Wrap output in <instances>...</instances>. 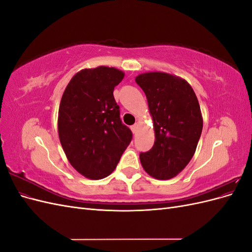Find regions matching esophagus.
Here are the masks:
<instances>
[{
    "instance_id": "34e87169",
    "label": "esophagus",
    "mask_w": 252,
    "mask_h": 252,
    "mask_svg": "<svg viewBox=\"0 0 252 252\" xmlns=\"http://www.w3.org/2000/svg\"><path fill=\"white\" fill-rule=\"evenodd\" d=\"M138 123H135V124H133L132 126H131V130H132V132L133 133H135L136 132V129H138Z\"/></svg>"
}]
</instances>
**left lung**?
Masks as SVG:
<instances>
[{"instance_id": "left-lung-1", "label": "left lung", "mask_w": 252, "mask_h": 252, "mask_svg": "<svg viewBox=\"0 0 252 252\" xmlns=\"http://www.w3.org/2000/svg\"><path fill=\"white\" fill-rule=\"evenodd\" d=\"M135 82L146 94L154 121L155 144L141 152L144 170L152 178L169 180L192 158L203 129L197 97L187 81L166 72L139 74Z\"/></svg>"}]
</instances>
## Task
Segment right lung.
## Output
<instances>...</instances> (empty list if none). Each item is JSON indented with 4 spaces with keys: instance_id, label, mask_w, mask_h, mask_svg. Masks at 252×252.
<instances>
[{
    "instance_id": "1",
    "label": "right lung",
    "mask_w": 252,
    "mask_h": 252,
    "mask_svg": "<svg viewBox=\"0 0 252 252\" xmlns=\"http://www.w3.org/2000/svg\"><path fill=\"white\" fill-rule=\"evenodd\" d=\"M123 78L124 72L113 67L83 69L68 83L61 100L60 142L68 161L85 178L108 177L132 140L113 96Z\"/></svg>"
}]
</instances>
